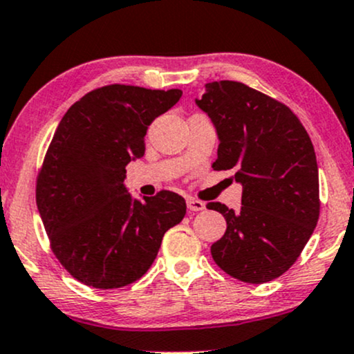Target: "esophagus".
<instances>
[{
	"label": "esophagus",
	"mask_w": 354,
	"mask_h": 354,
	"mask_svg": "<svg viewBox=\"0 0 354 354\" xmlns=\"http://www.w3.org/2000/svg\"><path fill=\"white\" fill-rule=\"evenodd\" d=\"M187 209L190 212H201L205 209V203L201 201H195V198H187Z\"/></svg>",
	"instance_id": "obj_1"
}]
</instances>
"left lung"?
Instances as JSON below:
<instances>
[{
  "label": "left lung",
  "instance_id": "left-lung-1",
  "mask_svg": "<svg viewBox=\"0 0 354 354\" xmlns=\"http://www.w3.org/2000/svg\"><path fill=\"white\" fill-rule=\"evenodd\" d=\"M218 137L215 170H235L242 207L212 202L227 230L215 263L245 283L275 280L297 261L319 217L318 164L308 132L285 104L235 81L205 84L195 99Z\"/></svg>",
  "mask_w": 354,
  "mask_h": 354
}]
</instances>
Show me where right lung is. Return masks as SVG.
Wrapping results in <instances>:
<instances>
[{
    "mask_svg": "<svg viewBox=\"0 0 354 354\" xmlns=\"http://www.w3.org/2000/svg\"><path fill=\"white\" fill-rule=\"evenodd\" d=\"M180 89L112 84L86 94L61 119L37 176L36 203L54 255L94 288H120L151 268L162 236L185 217V201L162 190L136 198L126 165L144 156L152 120Z\"/></svg>",
    "mask_w": 354,
    "mask_h": 354,
    "instance_id": "1",
    "label": "right lung"
}]
</instances>
